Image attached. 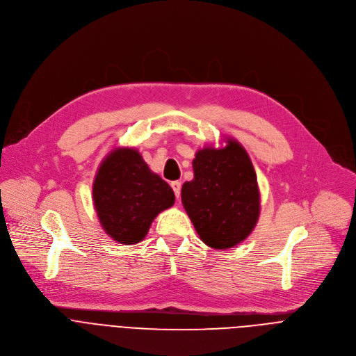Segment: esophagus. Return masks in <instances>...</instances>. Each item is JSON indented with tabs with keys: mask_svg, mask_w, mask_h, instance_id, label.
Listing matches in <instances>:
<instances>
[{
	"mask_svg": "<svg viewBox=\"0 0 356 356\" xmlns=\"http://www.w3.org/2000/svg\"><path fill=\"white\" fill-rule=\"evenodd\" d=\"M170 186H172V188H173V191H175L176 198H179V197H180V190H181V183H180V181H172Z\"/></svg>",
	"mask_w": 356,
	"mask_h": 356,
	"instance_id": "34e87169",
	"label": "esophagus"
}]
</instances>
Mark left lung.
Here are the masks:
<instances>
[{"mask_svg":"<svg viewBox=\"0 0 356 356\" xmlns=\"http://www.w3.org/2000/svg\"><path fill=\"white\" fill-rule=\"evenodd\" d=\"M226 147H205L193 161L194 179L181 187V202L200 238L227 250L254 230L261 197L257 173L244 147L234 138Z\"/></svg>","mask_w":356,"mask_h":356,"instance_id":"1","label":"left lung"}]
</instances>
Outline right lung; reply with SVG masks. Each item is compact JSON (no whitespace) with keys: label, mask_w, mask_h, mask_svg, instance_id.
<instances>
[{"label":"right lung","mask_w":356,"mask_h":356,"mask_svg":"<svg viewBox=\"0 0 356 356\" xmlns=\"http://www.w3.org/2000/svg\"><path fill=\"white\" fill-rule=\"evenodd\" d=\"M92 201L99 223L115 241L140 243L152 220L175 204V193L134 148H116L99 165Z\"/></svg>","instance_id":"right-lung-1"}]
</instances>
